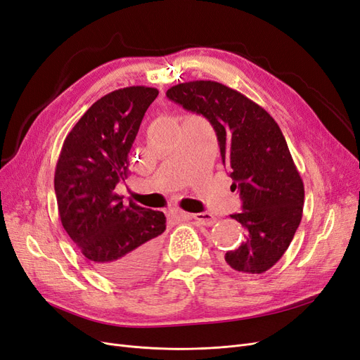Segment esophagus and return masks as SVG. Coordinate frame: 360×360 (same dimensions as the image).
I'll return each instance as SVG.
<instances>
[{"label":"esophagus","instance_id":"obj_1","mask_svg":"<svg viewBox=\"0 0 360 360\" xmlns=\"http://www.w3.org/2000/svg\"><path fill=\"white\" fill-rule=\"evenodd\" d=\"M174 217H176V219H179V221L195 219L198 224L205 225V226H210L217 221L212 213H186V212H181V210L174 212Z\"/></svg>","mask_w":360,"mask_h":360}]
</instances>
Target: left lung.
<instances>
[{"label":"left lung","mask_w":360,"mask_h":360,"mask_svg":"<svg viewBox=\"0 0 360 360\" xmlns=\"http://www.w3.org/2000/svg\"><path fill=\"white\" fill-rule=\"evenodd\" d=\"M168 99L204 115L219 143L242 212L231 214L245 230V242L225 254L231 269L263 274L288 249L302 221L304 188L300 174L270 114L242 93L214 81L171 86Z\"/></svg>","instance_id":"1"}]
</instances>
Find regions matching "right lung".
<instances>
[{"label": "right lung", "mask_w": 360, "mask_h": 360, "mask_svg": "<svg viewBox=\"0 0 360 360\" xmlns=\"http://www.w3.org/2000/svg\"><path fill=\"white\" fill-rule=\"evenodd\" d=\"M153 86H126L94 102L66 136L53 188L63 228L89 263L115 282L134 284L158 263L167 217L115 192L129 176V151Z\"/></svg>", "instance_id": "add662e5"}]
</instances>
